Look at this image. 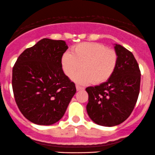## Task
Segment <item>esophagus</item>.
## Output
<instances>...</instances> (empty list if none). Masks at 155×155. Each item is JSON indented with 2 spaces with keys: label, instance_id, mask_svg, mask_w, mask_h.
I'll list each match as a JSON object with an SVG mask.
<instances>
[{
  "label": "esophagus",
  "instance_id": "obj_1",
  "mask_svg": "<svg viewBox=\"0 0 155 155\" xmlns=\"http://www.w3.org/2000/svg\"><path fill=\"white\" fill-rule=\"evenodd\" d=\"M76 89H77V91H80V90L84 89V87L79 86V85H76Z\"/></svg>",
  "mask_w": 155,
  "mask_h": 155
}]
</instances>
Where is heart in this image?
<instances>
[{
    "mask_svg": "<svg viewBox=\"0 0 155 155\" xmlns=\"http://www.w3.org/2000/svg\"><path fill=\"white\" fill-rule=\"evenodd\" d=\"M72 53H64L61 64L64 74L72 77L78 84L93 82L99 85L107 82L112 77L118 64V54L113 49L99 42H81L73 47Z\"/></svg>",
    "mask_w": 155,
    "mask_h": 155,
    "instance_id": "1",
    "label": "heart"
}]
</instances>
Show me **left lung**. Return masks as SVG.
I'll list each match as a JSON object with an SVG mask.
<instances>
[{
	"instance_id": "8db88e82",
	"label": "left lung",
	"mask_w": 155,
	"mask_h": 155,
	"mask_svg": "<svg viewBox=\"0 0 155 155\" xmlns=\"http://www.w3.org/2000/svg\"><path fill=\"white\" fill-rule=\"evenodd\" d=\"M118 64L110 79L100 86L88 87L86 110L94 122L105 127L118 125L133 112L140 91V71L130 50L116 45Z\"/></svg>"
}]
</instances>
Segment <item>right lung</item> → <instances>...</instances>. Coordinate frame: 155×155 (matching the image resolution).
I'll return each instance as SVG.
<instances>
[{"instance_id": "1", "label": "right lung", "mask_w": 155, "mask_h": 155, "mask_svg": "<svg viewBox=\"0 0 155 155\" xmlns=\"http://www.w3.org/2000/svg\"><path fill=\"white\" fill-rule=\"evenodd\" d=\"M67 49L63 40L41 39L24 50L13 67L15 102L22 115L34 124L58 121L75 94V85L65 75L61 64Z\"/></svg>"}]
</instances>
